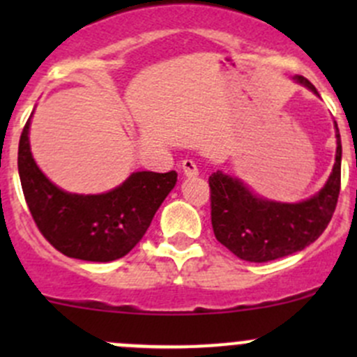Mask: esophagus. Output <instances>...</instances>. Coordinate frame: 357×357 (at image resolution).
Returning <instances> with one entry per match:
<instances>
[{
    "mask_svg": "<svg viewBox=\"0 0 357 357\" xmlns=\"http://www.w3.org/2000/svg\"><path fill=\"white\" fill-rule=\"evenodd\" d=\"M181 169H183V172H185L186 176H197V174H199V167H197L195 160H192V158H185V160L181 162Z\"/></svg>",
    "mask_w": 357,
    "mask_h": 357,
    "instance_id": "esophagus-1",
    "label": "esophagus"
}]
</instances>
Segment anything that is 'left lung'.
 Here are the masks:
<instances>
[{
  "label": "left lung",
  "mask_w": 357,
  "mask_h": 357,
  "mask_svg": "<svg viewBox=\"0 0 357 357\" xmlns=\"http://www.w3.org/2000/svg\"><path fill=\"white\" fill-rule=\"evenodd\" d=\"M298 82L316 93L307 79ZM342 143L337 129V155L325 188L301 204L259 199L238 179L214 172L211 186L212 229L219 243L248 262H268L304 250L319 238L332 221L340 193Z\"/></svg>",
  "instance_id": "1"
}]
</instances>
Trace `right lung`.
I'll list each match as a JSON object with an SVG mask.
<instances>
[{
	"mask_svg": "<svg viewBox=\"0 0 357 357\" xmlns=\"http://www.w3.org/2000/svg\"><path fill=\"white\" fill-rule=\"evenodd\" d=\"M25 122L19 142L22 192L41 235L67 257L110 262L124 257L149 229L178 172L142 171L103 195H72L56 188L36 165Z\"/></svg>",
	"mask_w": 357,
	"mask_h": 357,
	"instance_id": "right-lung-1",
	"label": "right lung"
}]
</instances>
